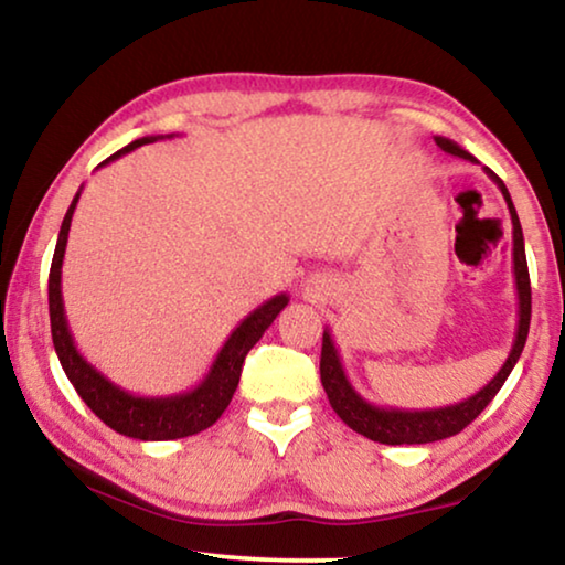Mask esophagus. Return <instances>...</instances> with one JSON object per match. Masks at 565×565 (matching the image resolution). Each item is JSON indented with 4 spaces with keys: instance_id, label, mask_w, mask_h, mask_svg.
<instances>
[{
    "instance_id": "34e87169",
    "label": "esophagus",
    "mask_w": 565,
    "mask_h": 565,
    "mask_svg": "<svg viewBox=\"0 0 565 565\" xmlns=\"http://www.w3.org/2000/svg\"><path fill=\"white\" fill-rule=\"evenodd\" d=\"M306 296H308V298H316V296H319V285H316L313 280H308V282H306Z\"/></svg>"
}]
</instances>
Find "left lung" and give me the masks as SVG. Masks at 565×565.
Listing matches in <instances>:
<instances>
[{"instance_id": "left-lung-1", "label": "left lung", "mask_w": 565, "mask_h": 565, "mask_svg": "<svg viewBox=\"0 0 565 565\" xmlns=\"http://www.w3.org/2000/svg\"><path fill=\"white\" fill-rule=\"evenodd\" d=\"M435 143L443 149L445 153H452V157H460L466 161H473L478 164V159L473 153H468L466 149H460L458 143L450 141L445 136H435ZM483 172L497 182V188L501 190V195L507 200L509 215H512V259H514V282H516V331H514V344L512 352L497 375L491 377L489 383L483 385L481 391L473 393V396L460 401V404L452 406H443V408H424V412H408V408H385V406H375L360 396L358 391L352 388L350 377H347L344 367H342V358H339L334 339H331L329 329L323 331V344H321V385L327 391L329 404L334 408L339 419H342L347 427L358 431V435L373 439V443H383V445H427V443H437V439L452 437L468 427L470 422L476 419L478 414L483 412L486 406L491 404V398L497 396L501 385L512 373L516 360L524 350V342H527V331H530V313H532V290H530V273H527V257H524V236H522V226L520 218H516L514 203L509 198L507 184L499 180L497 174L491 172L489 167H483Z\"/></svg>"}]
</instances>
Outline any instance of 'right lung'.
Segmentation results:
<instances>
[{"instance_id":"add662e5","label":"right lung","mask_w":565,"mask_h":565,"mask_svg":"<svg viewBox=\"0 0 565 565\" xmlns=\"http://www.w3.org/2000/svg\"><path fill=\"white\" fill-rule=\"evenodd\" d=\"M159 138H172V136H146L138 141L128 143L126 149L115 151L110 159H105L103 164L120 159L122 153H130L138 146L153 143ZM82 190L76 192L72 205L61 223L56 252H53L51 262V275H49V311H51V337L53 347H56L58 362L64 367V373L72 385L79 393L84 404L103 419L107 427L118 431V435L143 439V443H161V439H180L198 435L207 427H213L221 419V414L226 412V406L234 398L238 377H242L244 358L249 354L254 344L259 342L262 334L269 329V323L277 319V313L288 306V296L269 298L259 308L246 316L238 327L231 331L226 344L221 347V352L215 354L211 370L200 381L195 388L174 393V396H136L128 393L120 385H115L110 377H105L95 365H89L82 358V352L76 350L72 331H68V321L64 313V296H61V265H64L66 242H68V228H72V215L79 203Z\"/></svg>"}]
</instances>
